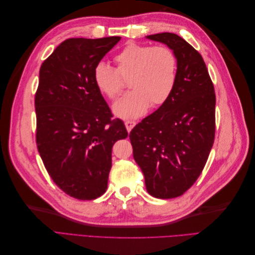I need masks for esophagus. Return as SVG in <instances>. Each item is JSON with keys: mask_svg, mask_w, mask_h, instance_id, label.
Returning a JSON list of instances; mask_svg holds the SVG:
<instances>
[{"mask_svg": "<svg viewBox=\"0 0 255 255\" xmlns=\"http://www.w3.org/2000/svg\"><path fill=\"white\" fill-rule=\"evenodd\" d=\"M125 125H126V128L128 129V132H130V130H132V128L136 126V122L132 121V120H128V121L125 122Z\"/></svg>", "mask_w": 255, "mask_h": 255, "instance_id": "34e87169", "label": "esophagus"}]
</instances>
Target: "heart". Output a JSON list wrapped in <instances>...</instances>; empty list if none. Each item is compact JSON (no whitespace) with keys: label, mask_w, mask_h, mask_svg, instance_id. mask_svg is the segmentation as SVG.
I'll return each mask as SVG.
<instances>
[{"label":"heart","mask_w":255,"mask_h":255,"mask_svg":"<svg viewBox=\"0 0 255 255\" xmlns=\"http://www.w3.org/2000/svg\"><path fill=\"white\" fill-rule=\"evenodd\" d=\"M117 68L99 63L94 81L99 91L111 100L117 98L128 80L127 95L114 104V113L122 119H137L153 106L164 104L174 90L177 57L167 45L129 43L115 56Z\"/></svg>","instance_id":"b5f03b06"}]
</instances>
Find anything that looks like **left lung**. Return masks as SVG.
<instances>
[{"label":"left lung","instance_id":"8db88e82","mask_svg":"<svg viewBox=\"0 0 255 255\" xmlns=\"http://www.w3.org/2000/svg\"><path fill=\"white\" fill-rule=\"evenodd\" d=\"M146 38L174 51L177 79L170 98L130 130L129 139L149 194L172 199L195 184L210 155L215 89L201 54L183 38L172 33Z\"/></svg>","mask_w":255,"mask_h":255}]
</instances>
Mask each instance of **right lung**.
I'll list each match as a JSON object with an SVG mask.
<instances>
[{
    "mask_svg": "<svg viewBox=\"0 0 255 255\" xmlns=\"http://www.w3.org/2000/svg\"><path fill=\"white\" fill-rule=\"evenodd\" d=\"M121 37L70 38L45 59L35 95L36 143L67 195L94 200L107 189L114 143L128 137L94 81V69Z\"/></svg>",
    "mask_w": 255,
    "mask_h": 255,
    "instance_id": "add662e5",
    "label": "right lung"
}]
</instances>
